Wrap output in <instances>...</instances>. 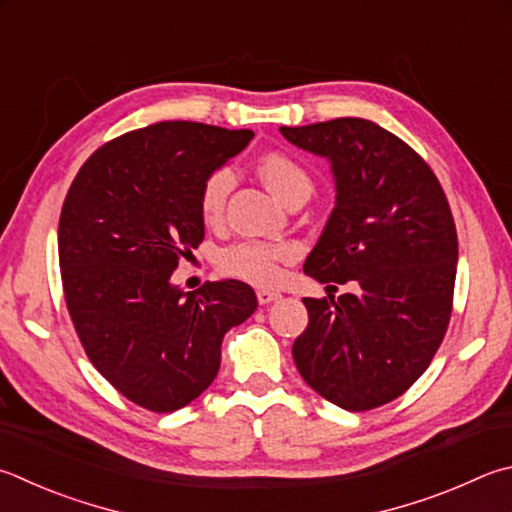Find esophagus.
Masks as SVG:
<instances>
[{
	"instance_id": "1",
	"label": "esophagus",
	"mask_w": 512,
	"mask_h": 512,
	"mask_svg": "<svg viewBox=\"0 0 512 512\" xmlns=\"http://www.w3.org/2000/svg\"><path fill=\"white\" fill-rule=\"evenodd\" d=\"M282 297V293H277V291H266V288H262V291H257V300H259V304H271V302H275V300H280Z\"/></svg>"
}]
</instances>
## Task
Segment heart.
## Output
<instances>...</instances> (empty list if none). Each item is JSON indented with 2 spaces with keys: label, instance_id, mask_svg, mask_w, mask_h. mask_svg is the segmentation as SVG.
<instances>
[{
  "label": "heart",
  "instance_id": "obj_1",
  "mask_svg": "<svg viewBox=\"0 0 512 512\" xmlns=\"http://www.w3.org/2000/svg\"><path fill=\"white\" fill-rule=\"evenodd\" d=\"M257 170L266 188L284 203L297 197V194H311V176L293 156L284 152H268L259 159ZM232 188H235V172L230 167H217L206 176L199 192V210L206 224H219ZM291 257V246L248 239L221 250L219 266L226 275L237 277V280L255 286H268L277 282L280 264Z\"/></svg>",
  "mask_w": 512,
  "mask_h": 512
}]
</instances>
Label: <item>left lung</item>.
Listing matches in <instances>:
<instances>
[{"instance_id": "obj_1", "label": "left lung", "mask_w": 512, "mask_h": 512, "mask_svg": "<svg viewBox=\"0 0 512 512\" xmlns=\"http://www.w3.org/2000/svg\"><path fill=\"white\" fill-rule=\"evenodd\" d=\"M331 165L336 206L304 273L353 280L356 293L304 297L309 327L293 342L300 376L349 412L385 405L423 374L448 331L457 228L421 156L365 118L280 127Z\"/></svg>"}]
</instances>
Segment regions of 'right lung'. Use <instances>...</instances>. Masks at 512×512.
Returning a JSON list of instances; mask_svg holds the SVG:
<instances>
[{"label":"right lung","mask_w":512,"mask_h":512,"mask_svg":"<svg viewBox=\"0 0 512 512\" xmlns=\"http://www.w3.org/2000/svg\"><path fill=\"white\" fill-rule=\"evenodd\" d=\"M250 138L190 120L136 129L91 154L64 199L58 255L73 327L100 374L145 410H181L206 392L224 336L257 309L244 282L172 284L206 232L203 181Z\"/></svg>","instance_id":"add662e5"}]
</instances>
